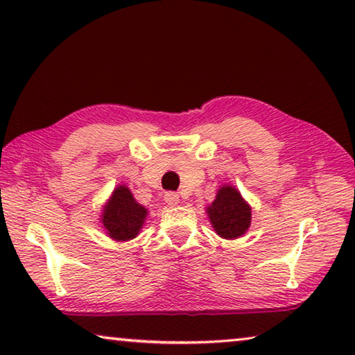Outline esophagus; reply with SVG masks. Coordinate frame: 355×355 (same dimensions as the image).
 I'll use <instances>...</instances> for the list:
<instances>
[{
  "label": "esophagus",
  "instance_id": "obj_1",
  "mask_svg": "<svg viewBox=\"0 0 355 355\" xmlns=\"http://www.w3.org/2000/svg\"><path fill=\"white\" fill-rule=\"evenodd\" d=\"M164 200L169 207H177L180 203V196L177 194V192H166Z\"/></svg>",
  "mask_w": 355,
  "mask_h": 355
}]
</instances>
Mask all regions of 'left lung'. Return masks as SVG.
<instances>
[{
    "label": "left lung",
    "instance_id": "obj_1",
    "mask_svg": "<svg viewBox=\"0 0 355 355\" xmlns=\"http://www.w3.org/2000/svg\"><path fill=\"white\" fill-rule=\"evenodd\" d=\"M207 214L214 232L224 239L241 238L252 222L250 205L232 184H220L216 199L207 207Z\"/></svg>",
    "mask_w": 355,
    "mask_h": 355
}]
</instances>
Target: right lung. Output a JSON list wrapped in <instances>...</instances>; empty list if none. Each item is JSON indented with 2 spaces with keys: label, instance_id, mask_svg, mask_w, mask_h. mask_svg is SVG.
<instances>
[{
  "label": "right lung",
  "instance_id": "obj_1",
  "mask_svg": "<svg viewBox=\"0 0 355 355\" xmlns=\"http://www.w3.org/2000/svg\"><path fill=\"white\" fill-rule=\"evenodd\" d=\"M147 214L148 209L136 202L130 188L119 184L101 209L100 222L107 236L123 243L139 235Z\"/></svg>",
  "mask_w": 355,
  "mask_h": 355
}]
</instances>
